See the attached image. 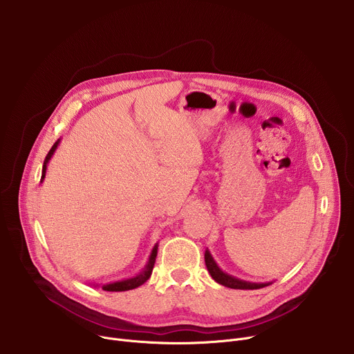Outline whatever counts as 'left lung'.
<instances>
[{"label":"left lung","instance_id":"8db88e82","mask_svg":"<svg viewBox=\"0 0 354 354\" xmlns=\"http://www.w3.org/2000/svg\"><path fill=\"white\" fill-rule=\"evenodd\" d=\"M205 261H206V266H207V270L210 272L212 277H213L217 283H220V284H223V286H225V287H230V288H239V290H257V288H262V287L268 286V284H257V283H248V281H243V280H238V279H235V277H232V276H230V274L221 272L220 268H218V266L216 265V262L213 261V258H212L209 250H206Z\"/></svg>","mask_w":354,"mask_h":354}]
</instances>
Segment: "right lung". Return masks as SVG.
Returning a JSON list of instances; mask_svg holds the SVG:
<instances>
[{
  "instance_id": "obj_1",
  "label": "right lung",
  "mask_w": 354,
  "mask_h": 354,
  "mask_svg": "<svg viewBox=\"0 0 354 354\" xmlns=\"http://www.w3.org/2000/svg\"><path fill=\"white\" fill-rule=\"evenodd\" d=\"M57 144H59V141H56V142H55V145L52 147V149H50V151H48V154L46 156V160H44V162H43L41 179L44 178V174H46V165H47L48 160L52 158V156H53V153H55V149H56ZM157 249H158L157 246L153 249V254H151V257H149L148 265L144 268V270H142L138 276L131 277V279H126V280H122V281H116V283L105 284L102 288H104L105 291H127V290H133V288H137L138 286L144 284V283L149 279L151 273H153V268H154L156 258H157Z\"/></svg>"
}]
</instances>
